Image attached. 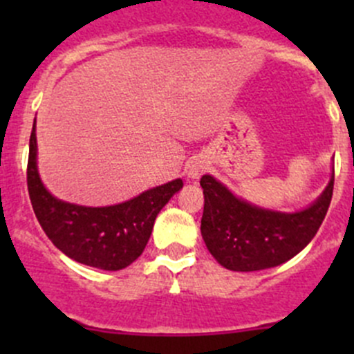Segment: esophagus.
<instances>
[{
  "mask_svg": "<svg viewBox=\"0 0 354 354\" xmlns=\"http://www.w3.org/2000/svg\"><path fill=\"white\" fill-rule=\"evenodd\" d=\"M203 171H205V166H203L202 160H194V162L188 166L187 173H188V178H190V180H198V178L202 176Z\"/></svg>",
  "mask_w": 354,
  "mask_h": 354,
  "instance_id": "1",
  "label": "esophagus"
}]
</instances>
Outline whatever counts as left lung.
I'll return each mask as SVG.
<instances>
[{
    "label": "left lung",
    "instance_id": "1",
    "mask_svg": "<svg viewBox=\"0 0 354 354\" xmlns=\"http://www.w3.org/2000/svg\"><path fill=\"white\" fill-rule=\"evenodd\" d=\"M200 231L207 250L223 267L236 272L270 269L298 255L319 231L334 190V173L319 198L298 212L257 207L203 174Z\"/></svg>",
    "mask_w": 354,
    "mask_h": 354
}]
</instances>
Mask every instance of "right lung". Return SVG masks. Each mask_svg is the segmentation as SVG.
<instances>
[{"label":"right lung","instance_id":"1","mask_svg":"<svg viewBox=\"0 0 354 354\" xmlns=\"http://www.w3.org/2000/svg\"><path fill=\"white\" fill-rule=\"evenodd\" d=\"M27 187L35 217L56 248L84 266L121 270L142 255L157 214L183 188V181L178 178L116 205L85 207L63 202L46 190L39 176L34 120L28 142Z\"/></svg>","mask_w":354,"mask_h":354}]
</instances>
